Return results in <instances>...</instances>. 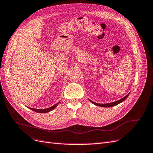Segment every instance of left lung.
<instances>
[{"label":"left lung","instance_id":"1","mask_svg":"<svg viewBox=\"0 0 153 153\" xmlns=\"http://www.w3.org/2000/svg\"><path fill=\"white\" fill-rule=\"evenodd\" d=\"M129 93H128L126 96H124V98H123L122 99L119 100H118V101H114V102L109 103H105V104L97 103H95V102H94V101H91V100H89L91 101V103H92L94 105H96V106H103V107H111V106H115V105H118V104H119V103H122L123 101H124L125 100H126V99L128 98V96H129Z\"/></svg>","mask_w":153,"mask_h":153}]
</instances>
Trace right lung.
<instances>
[{
  "label": "right lung",
  "instance_id": "right-lung-1",
  "mask_svg": "<svg viewBox=\"0 0 153 153\" xmlns=\"http://www.w3.org/2000/svg\"><path fill=\"white\" fill-rule=\"evenodd\" d=\"M60 102H58L57 104H55L54 105H53L52 106H50L49 108H45V109H37V108H30V107H28L29 109H30L31 110H33L36 112H38V113H47L50 112V111H52V110H53L56 106H57V105Z\"/></svg>",
  "mask_w": 153,
  "mask_h": 153
}]
</instances>
